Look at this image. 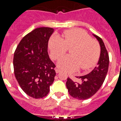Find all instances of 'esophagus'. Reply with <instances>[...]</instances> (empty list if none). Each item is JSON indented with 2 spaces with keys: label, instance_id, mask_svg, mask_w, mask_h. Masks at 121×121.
<instances>
[{
  "label": "esophagus",
  "instance_id": "34e87169",
  "mask_svg": "<svg viewBox=\"0 0 121 121\" xmlns=\"http://www.w3.org/2000/svg\"><path fill=\"white\" fill-rule=\"evenodd\" d=\"M55 72H56V73H59L60 72V70L58 68H55Z\"/></svg>",
  "mask_w": 121,
  "mask_h": 121
}]
</instances>
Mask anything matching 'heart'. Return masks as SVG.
<instances>
[{
  "instance_id": "b5f03b06",
  "label": "heart",
  "mask_w": 121,
  "mask_h": 121,
  "mask_svg": "<svg viewBox=\"0 0 121 121\" xmlns=\"http://www.w3.org/2000/svg\"><path fill=\"white\" fill-rule=\"evenodd\" d=\"M71 48V55L63 56L57 63L60 68L67 72H73L79 67L83 70L90 68L99 56L98 43L81 29L67 30L63 32L62 37L55 35L49 42L51 56L54 60L59 58Z\"/></svg>"
}]
</instances>
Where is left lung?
<instances>
[{"label": "left lung", "mask_w": 121, "mask_h": 121, "mask_svg": "<svg viewBox=\"0 0 121 121\" xmlns=\"http://www.w3.org/2000/svg\"><path fill=\"white\" fill-rule=\"evenodd\" d=\"M93 35L97 39L101 48L97 66L87 75L77 77L81 79V82H74L69 78L66 82L69 95L79 100L87 99L95 94L103 85L108 72L109 56L104 42L98 36L95 34Z\"/></svg>", "instance_id": "obj_1"}]
</instances>
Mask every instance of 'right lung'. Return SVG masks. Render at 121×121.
Wrapping results in <instances>:
<instances>
[{
	"mask_svg": "<svg viewBox=\"0 0 121 121\" xmlns=\"http://www.w3.org/2000/svg\"><path fill=\"white\" fill-rule=\"evenodd\" d=\"M54 29L36 28L20 41L15 51L13 66L20 87L28 96L42 98L48 94L54 81L55 67L48 52Z\"/></svg>",
	"mask_w": 121,
	"mask_h": 121,
	"instance_id": "right-lung-1",
	"label": "right lung"
}]
</instances>
